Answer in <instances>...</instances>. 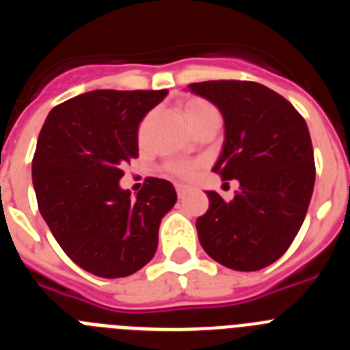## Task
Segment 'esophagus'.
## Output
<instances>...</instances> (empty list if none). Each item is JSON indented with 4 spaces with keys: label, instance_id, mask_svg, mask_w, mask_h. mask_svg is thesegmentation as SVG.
<instances>
[{
    "label": "esophagus",
    "instance_id": "34e87169",
    "mask_svg": "<svg viewBox=\"0 0 350 350\" xmlns=\"http://www.w3.org/2000/svg\"><path fill=\"white\" fill-rule=\"evenodd\" d=\"M175 189H177L178 198H184L185 194L189 193V185H185V184H175Z\"/></svg>",
    "mask_w": 350,
    "mask_h": 350
}]
</instances>
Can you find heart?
Instances as JSON below:
<instances>
[{"mask_svg":"<svg viewBox=\"0 0 350 350\" xmlns=\"http://www.w3.org/2000/svg\"><path fill=\"white\" fill-rule=\"evenodd\" d=\"M210 113H217V110L212 107L210 103H206L205 100H198L193 98L185 103V117L189 122L196 119H202V117L210 116ZM168 170L178 177H193L196 173L198 165L196 163H184V161H175V163H170Z\"/></svg>","mask_w":350,"mask_h":350,"instance_id":"heart-1","label":"heart"}]
</instances>
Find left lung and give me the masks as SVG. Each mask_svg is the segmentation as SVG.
Listing matches in <instances>:
<instances>
[{
  "instance_id": "obj_1",
  "label": "left lung",
  "mask_w": 350,
  "mask_h": 350,
  "mask_svg": "<svg viewBox=\"0 0 350 350\" xmlns=\"http://www.w3.org/2000/svg\"><path fill=\"white\" fill-rule=\"evenodd\" d=\"M191 92L221 110L224 144L212 172L238 180L231 202L206 191L196 230L206 254L238 271H256L289 249L314 193V148L296 108L258 82L210 80Z\"/></svg>"
}]
</instances>
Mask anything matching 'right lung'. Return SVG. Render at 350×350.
<instances>
[{"mask_svg":"<svg viewBox=\"0 0 350 350\" xmlns=\"http://www.w3.org/2000/svg\"><path fill=\"white\" fill-rule=\"evenodd\" d=\"M166 94L98 89L54 107L43 122L31 172L40 213L68 258L89 273L128 277L156 254L175 187L150 177L133 198L119 180L122 166L138 157L142 119Z\"/></svg>","mask_w":350,"mask_h":350,"instance_id":"add662e5","label":"right lung"}]
</instances>
